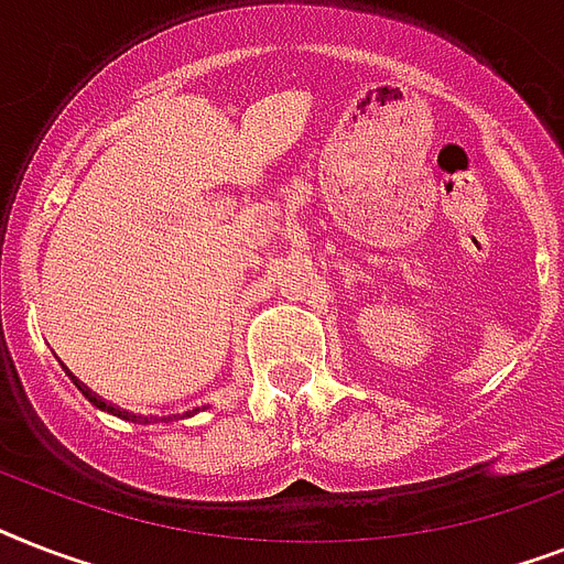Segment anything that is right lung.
<instances>
[{
    "label": "right lung",
    "mask_w": 564,
    "mask_h": 564,
    "mask_svg": "<svg viewBox=\"0 0 564 564\" xmlns=\"http://www.w3.org/2000/svg\"><path fill=\"white\" fill-rule=\"evenodd\" d=\"M75 386H78V392H82L84 398H87V401H90L93 406H96V410L110 412V415H117V419H122V421H131V424H152V421H158V419H149V415H137V412L119 410V406H113V403H108V401H101V398H96V394H93L90 389H84L82 383H75ZM195 412H198V410L184 412V419H189V415H195ZM163 421H166V419H163Z\"/></svg>",
    "instance_id": "add662e5"
}]
</instances>
